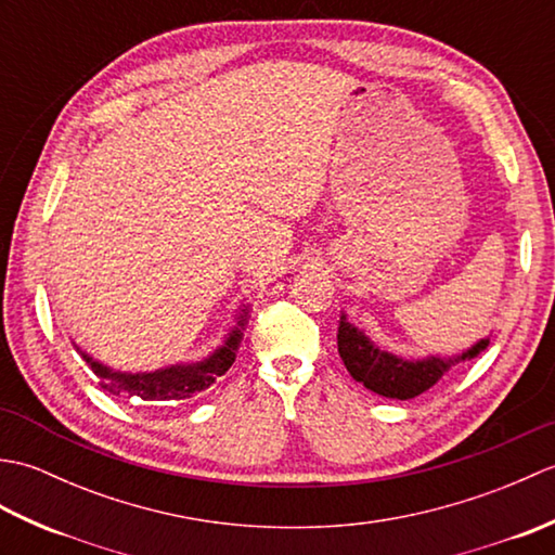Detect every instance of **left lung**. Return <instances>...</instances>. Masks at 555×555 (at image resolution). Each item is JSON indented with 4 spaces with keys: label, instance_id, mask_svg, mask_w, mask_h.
<instances>
[{
    "label": "left lung",
    "instance_id": "1",
    "mask_svg": "<svg viewBox=\"0 0 555 555\" xmlns=\"http://www.w3.org/2000/svg\"><path fill=\"white\" fill-rule=\"evenodd\" d=\"M487 346L489 338H481L477 346L465 350L463 356L457 358L403 360L376 348L360 328H356L346 320V314H340L338 324V352L352 379L364 384L374 393L398 400H408L424 393L427 388L439 382L455 362L477 358Z\"/></svg>",
    "mask_w": 555,
    "mask_h": 555
}]
</instances>
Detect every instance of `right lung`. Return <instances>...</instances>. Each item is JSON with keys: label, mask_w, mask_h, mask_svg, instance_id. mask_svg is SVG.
Wrapping results in <instances>:
<instances>
[{"label": "right lung", "mask_w": 555, "mask_h": 555, "mask_svg": "<svg viewBox=\"0 0 555 555\" xmlns=\"http://www.w3.org/2000/svg\"><path fill=\"white\" fill-rule=\"evenodd\" d=\"M245 314H241L238 326L229 334L227 344L219 350L211 352V356L203 362L193 364H173L167 370L157 372H143V374H128V372H114L104 364L95 362L86 352H80L82 360H86L92 372L100 376V384L104 391L114 396H128V398H140V400H152V403H169V400H183L191 398L193 393L205 391L211 384H215L221 374H227L229 367L235 360V350L241 344V328L245 324Z\"/></svg>", "instance_id": "obj_1"}]
</instances>
